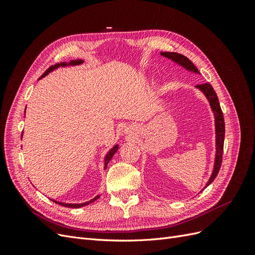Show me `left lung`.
<instances>
[{
  "mask_svg": "<svg viewBox=\"0 0 255 255\" xmlns=\"http://www.w3.org/2000/svg\"><path fill=\"white\" fill-rule=\"evenodd\" d=\"M160 55H163L164 57L171 59L172 61H174L175 64L180 65L181 67L185 68L186 70H188L190 72L200 74L197 67L194 64H192L186 56L182 55V54L175 53V52H160ZM196 88L201 91L202 94L205 96V98L207 99V101H208V103H210V106L212 109V112L214 114V118H215L216 153H215L214 168H213V171H212V175H211L210 179H208V181L205 185V187H204V188H206L208 185H210L215 180V177L217 176V174L220 170V167H221L222 153H223V142H225V132H226V130H225V119H223V114H222V111L220 109L218 97H217V95H216V92H215L214 88L212 87V85L208 84V83L202 84V85H197ZM201 191H200V192H201Z\"/></svg>",
  "mask_w": 255,
  "mask_h": 255,
  "instance_id": "obj_1",
  "label": "left lung"
}]
</instances>
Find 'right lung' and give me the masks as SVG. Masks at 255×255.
<instances>
[{
  "instance_id": "add662e5",
  "label": "right lung",
  "mask_w": 255,
  "mask_h": 255,
  "mask_svg": "<svg viewBox=\"0 0 255 255\" xmlns=\"http://www.w3.org/2000/svg\"><path fill=\"white\" fill-rule=\"evenodd\" d=\"M84 63V60L83 59H74V60H70L69 61V63H66V61H64V63H58V64H56V65H54V66H51L47 71H45L44 73H43V75L41 76V78L39 79V80H41L42 78H44V76H47L50 72H52V71H54L55 70V69H57V68H59V67H68V66H79V65H82ZM25 110H26V107H25ZM119 149V144L117 143V144H115L113 148L107 152V154L105 155V157H104V169L106 170V167H107V164L110 163V160L112 159V157L114 156V154L117 152V150ZM100 196L101 195H98V196H96L94 199H91V200H89V201H87V202H84V203H65V202H59V201H55V200H53V199H51L53 202H55V203H57V204H59V205H61V206H65V207H72V208H79V207H82V206H86V205H88V204H90V203H92L94 201H96L97 199H99L100 198Z\"/></svg>"
}]
</instances>
